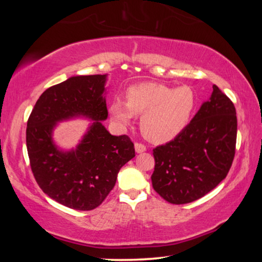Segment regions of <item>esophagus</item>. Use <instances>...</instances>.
<instances>
[{"instance_id":"1","label":"esophagus","mask_w":262,"mask_h":262,"mask_svg":"<svg viewBox=\"0 0 262 262\" xmlns=\"http://www.w3.org/2000/svg\"><path fill=\"white\" fill-rule=\"evenodd\" d=\"M145 150H147V147H145L144 144L140 143V142H136V143H135V151H136L137 154H140V152H144Z\"/></svg>"}]
</instances>
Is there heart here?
<instances>
[{
    "mask_svg": "<svg viewBox=\"0 0 262 262\" xmlns=\"http://www.w3.org/2000/svg\"><path fill=\"white\" fill-rule=\"evenodd\" d=\"M196 95L190 86L170 88L147 82L126 90V101L115 98L110 104L114 121L128 125L135 115L141 117V130L149 141L163 143L180 134L192 119Z\"/></svg>",
    "mask_w": 262,
    "mask_h": 262,
    "instance_id": "heart-1",
    "label": "heart"
}]
</instances>
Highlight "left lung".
<instances>
[{
  "label": "left lung",
  "mask_w": 262,
  "mask_h": 262,
  "mask_svg": "<svg viewBox=\"0 0 262 262\" xmlns=\"http://www.w3.org/2000/svg\"><path fill=\"white\" fill-rule=\"evenodd\" d=\"M237 115L229 97L212 85L185 129L152 150V187L164 200L184 205L205 196L228 176L236 154Z\"/></svg>",
  "instance_id": "1"
}]
</instances>
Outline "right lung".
Instances as JSON below:
<instances>
[{
  "instance_id": "add662e5",
  "label": "right lung",
  "mask_w": 262,
  "mask_h": 262,
  "mask_svg": "<svg viewBox=\"0 0 262 262\" xmlns=\"http://www.w3.org/2000/svg\"><path fill=\"white\" fill-rule=\"evenodd\" d=\"M105 75L74 76L48 88L35 103L26 127L30 166L42 192L75 210H92L113 189L120 168L135 156L129 136H113L107 118ZM85 115L95 122L76 150L59 152L51 130L57 121Z\"/></svg>"
}]
</instances>
